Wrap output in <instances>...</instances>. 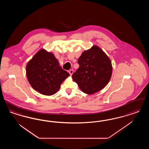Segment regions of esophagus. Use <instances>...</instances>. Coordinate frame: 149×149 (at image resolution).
I'll return each instance as SVG.
<instances>
[{
    "mask_svg": "<svg viewBox=\"0 0 149 149\" xmlns=\"http://www.w3.org/2000/svg\"><path fill=\"white\" fill-rule=\"evenodd\" d=\"M73 72H74V70H73L72 69L69 70V74H70V75H72V74H73Z\"/></svg>",
    "mask_w": 149,
    "mask_h": 149,
    "instance_id": "obj_1",
    "label": "esophagus"
}]
</instances>
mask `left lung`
<instances>
[{
  "label": "left lung",
  "mask_w": 149,
  "mask_h": 149,
  "mask_svg": "<svg viewBox=\"0 0 149 149\" xmlns=\"http://www.w3.org/2000/svg\"><path fill=\"white\" fill-rule=\"evenodd\" d=\"M77 63L79 68L72 77L84 93H96L110 81L112 74L111 61L98 47L93 46L84 52Z\"/></svg>",
  "instance_id": "8db88e82"
}]
</instances>
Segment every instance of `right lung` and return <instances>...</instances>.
<instances>
[{
  "label": "right lung",
  "mask_w": 149,
  "mask_h": 149,
  "mask_svg": "<svg viewBox=\"0 0 149 149\" xmlns=\"http://www.w3.org/2000/svg\"><path fill=\"white\" fill-rule=\"evenodd\" d=\"M28 80L33 89L45 95H52L69 74L59 65L54 54L42 49L26 67Z\"/></svg>",
  "instance_id": "1"
}]
</instances>
